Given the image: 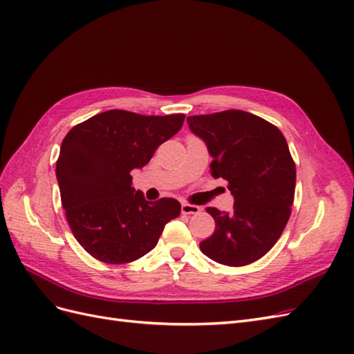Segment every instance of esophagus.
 <instances>
[{"label":"esophagus","mask_w":354,"mask_h":354,"mask_svg":"<svg viewBox=\"0 0 354 354\" xmlns=\"http://www.w3.org/2000/svg\"><path fill=\"white\" fill-rule=\"evenodd\" d=\"M199 211H201V207H196V205H190V203H183V205H181V212L183 214H199Z\"/></svg>","instance_id":"esophagus-1"}]
</instances>
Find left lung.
I'll return each mask as SVG.
<instances>
[{
    "mask_svg": "<svg viewBox=\"0 0 354 354\" xmlns=\"http://www.w3.org/2000/svg\"><path fill=\"white\" fill-rule=\"evenodd\" d=\"M190 131L207 145L214 177L229 181L230 212L208 207L216 230L199 243L208 259L239 267L269 252L291 216L295 164L283 134L243 111L187 116Z\"/></svg>",
    "mask_w": 354,
    "mask_h": 354,
    "instance_id": "8db88e82",
    "label": "left lung"
}]
</instances>
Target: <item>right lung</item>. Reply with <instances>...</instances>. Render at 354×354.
I'll return each instance as SVG.
<instances>
[{"instance_id": "1", "label": "right lung", "mask_w": 354, "mask_h": 354, "mask_svg": "<svg viewBox=\"0 0 354 354\" xmlns=\"http://www.w3.org/2000/svg\"><path fill=\"white\" fill-rule=\"evenodd\" d=\"M185 115L106 111L75 125L56 164L62 205L75 239L94 259L131 263L152 251L165 224L180 216L173 198L146 201L131 187L159 145L180 131Z\"/></svg>"}]
</instances>
